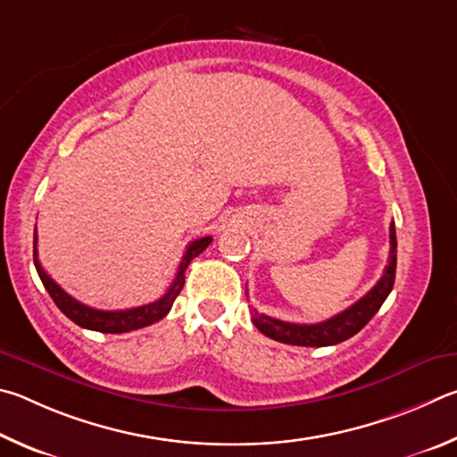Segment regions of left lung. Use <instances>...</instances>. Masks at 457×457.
<instances>
[{"label":"left lung","instance_id":"obj_1","mask_svg":"<svg viewBox=\"0 0 457 457\" xmlns=\"http://www.w3.org/2000/svg\"><path fill=\"white\" fill-rule=\"evenodd\" d=\"M389 262L386 267V273L378 281V285L365 295V297L353 303L349 309L341 311L339 315L327 319L323 323L313 325H299V323H287L281 319H273L267 315H261L254 311L253 323L257 329L267 335V337L289 343V345H301V347H327L337 345V343L353 337L363 327L371 321V317L378 313L383 301L394 289L395 283V265H397V238H395V224L391 222L389 227Z\"/></svg>","mask_w":457,"mask_h":457}]
</instances>
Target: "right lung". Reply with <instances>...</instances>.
Segmentation results:
<instances>
[{"label":"right lung","mask_w":457,"mask_h":457,"mask_svg":"<svg viewBox=\"0 0 457 457\" xmlns=\"http://www.w3.org/2000/svg\"><path fill=\"white\" fill-rule=\"evenodd\" d=\"M211 243H212V237H203V238H196V241H192L187 246V253H184L180 267L176 270L172 285L168 287V291L158 301L148 303V305H142V307L124 309V311H100V309L84 305V303L76 301L74 297H70V295L46 273L44 267L39 265L37 233H34V265L39 278H42L46 291L50 293V297L54 299L55 305H58V309L70 319V321L84 327V329H92L100 333H128L134 329H142V327H148L168 315V311L172 309L174 299L179 297V293L182 291L184 273H187V267L190 265V261L198 257V254L203 253Z\"/></svg>","instance_id":"1"}]
</instances>
